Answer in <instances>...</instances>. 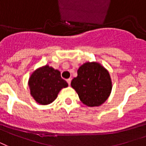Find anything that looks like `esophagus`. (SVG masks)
Returning <instances> with one entry per match:
<instances>
[{
    "mask_svg": "<svg viewBox=\"0 0 146 146\" xmlns=\"http://www.w3.org/2000/svg\"><path fill=\"white\" fill-rule=\"evenodd\" d=\"M71 81H72V79H71V78H68V79H67V82H68V84L69 85H70V84H71Z\"/></svg>",
    "mask_w": 146,
    "mask_h": 146,
    "instance_id": "1",
    "label": "esophagus"
}]
</instances>
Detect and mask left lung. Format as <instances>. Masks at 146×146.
I'll return each mask as SVG.
<instances>
[{
  "label": "left lung",
  "mask_w": 146,
  "mask_h": 146,
  "mask_svg": "<svg viewBox=\"0 0 146 146\" xmlns=\"http://www.w3.org/2000/svg\"><path fill=\"white\" fill-rule=\"evenodd\" d=\"M83 104L89 107L105 102L111 92L110 74L98 62H86L78 70V76L71 82Z\"/></svg>",
  "instance_id": "1"
}]
</instances>
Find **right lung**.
<instances>
[{
	"instance_id": "right-lung-1",
	"label": "right lung",
	"mask_w": 146,
	"mask_h": 146,
	"mask_svg": "<svg viewBox=\"0 0 146 146\" xmlns=\"http://www.w3.org/2000/svg\"><path fill=\"white\" fill-rule=\"evenodd\" d=\"M28 85L31 95L40 105L53 102L63 88L68 87V83L61 78L58 70L48 65L39 68L31 75Z\"/></svg>"
}]
</instances>
